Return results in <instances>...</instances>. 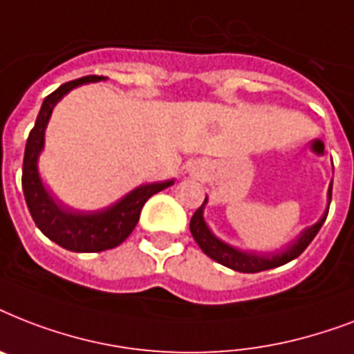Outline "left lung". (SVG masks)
<instances>
[{"instance_id": "8db88e82", "label": "left lung", "mask_w": 354, "mask_h": 354, "mask_svg": "<svg viewBox=\"0 0 354 354\" xmlns=\"http://www.w3.org/2000/svg\"><path fill=\"white\" fill-rule=\"evenodd\" d=\"M330 194H333V183L329 185V191H327V209L322 215L316 224L305 227L299 235L294 239L292 242H288L286 246H283L281 250H275V252H244V250H239V248L227 244V242L221 241L215 233L211 232L207 222L204 221V207L207 204V196H205L204 204L200 205L196 213L191 218V224H189V230L193 233L194 241L202 248V252L211 257L216 263L224 264L227 268L235 270V272H242V274H257V272H263V270L277 268V266H283V264L290 263L296 257H299L305 248L313 242V239L318 235L319 227L324 226L325 218H327V213H329L330 205Z\"/></svg>"}]
</instances>
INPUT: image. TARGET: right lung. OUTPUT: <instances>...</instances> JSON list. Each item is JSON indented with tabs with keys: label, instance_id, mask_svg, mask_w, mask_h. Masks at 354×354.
Returning <instances> with one entry per match:
<instances>
[{
	"label": "right lung",
	"instance_id": "add662e5",
	"mask_svg": "<svg viewBox=\"0 0 354 354\" xmlns=\"http://www.w3.org/2000/svg\"><path fill=\"white\" fill-rule=\"evenodd\" d=\"M102 79L106 77L88 75L82 79L66 82L58 90L53 91L51 95H47L41 102L35 128L30 130L27 145H25L21 187H24L25 202L30 211V216L47 239H51L58 246L66 248L69 252L93 253L119 246L133 232L145 202L152 194L160 193L174 183V180L143 183L124 194L115 204L99 211H79L66 207L44 185L40 171H38V158L46 145V128L51 119L53 108L75 88L90 84V82H99Z\"/></svg>",
	"mask_w": 354,
	"mask_h": 354
}]
</instances>
